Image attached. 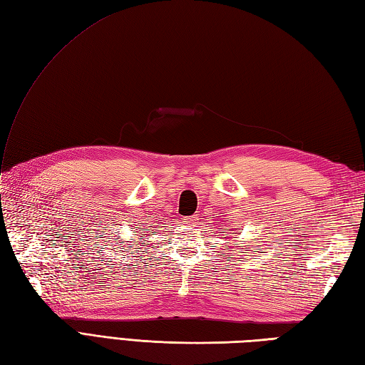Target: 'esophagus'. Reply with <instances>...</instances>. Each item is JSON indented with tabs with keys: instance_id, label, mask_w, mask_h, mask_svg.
I'll use <instances>...</instances> for the list:
<instances>
[{
	"instance_id": "obj_1",
	"label": "esophagus",
	"mask_w": 365,
	"mask_h": 365,
	"mask_svg": "<svg viewBox=\"0 0 365 365\" xmlns=\"http://www.w3.org/2000/svg\"><path fill=\"white\" fill-rule=\"evenodd\" d=\"M197 217H189V218H185V221H184V223L185 225H195V223H197Z\"/></svg>"
}]
</instances>
